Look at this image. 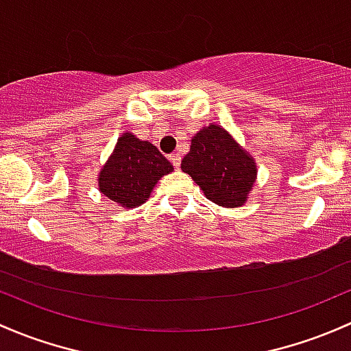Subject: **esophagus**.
Returning a JSON list of instances; mask_svg holds the SVG:
<instances>
[{"mask_svg":"<svg viewBox=\"0 0 351 351\" xmlns=\"http://www.w3.org/2000/svg\"><path fill=\"white\" fill-rule=\"evenodd\" d=\"M169 160H171V163L175 168H180V165H182V156H180L178 153L171 154V156H169Z\"/></svg>","mask_w":351,"mask_h":351,"instance_id":"esophagus-1","label":"esophagus"}]
</instances>
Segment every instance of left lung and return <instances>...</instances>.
Here are the masks:
<instances>
[{"instance_id": "obj_1", "label": "left lung", "mask_w": 351, "mask_h": 351, "mask_svg": "<svg viewBox=\"0 0 351 351\" xmlns=\"http://www.w3.org/2000/svg\"><path fill=\"white\" fill-rule=\"evenodd\" d=\"M182 169L204 190L210 202L225 208L245 204L257 178L254 158L217 124H208L191 138L190 153L183 158Z\"/></svg>"}]
</instances>
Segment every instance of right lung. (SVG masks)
Returning a JSON list of instances; mask_svg holds the SVG:
<instances>
[{
    "label": "right lung",
    "mask_w": 351,
    "mask_h": 351,
    "mask_svg": "<svg viewBox=\"0 0 351 351\" xmlns=\"http://www.w3.org/2000/svg\"><path fill=\"white\" fill-rule=\"evenodd\" d=\"M173 166L156 146L124 132L99 173V191L123 208H136L149 198L161 176Z\"/></svg>",
    "instance_id": "1"
}]
</instances>
